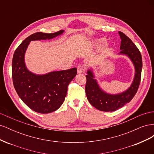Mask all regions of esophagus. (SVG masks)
Instances as JSON below:
<instances>
[{
    "label": "esophagus",
    "instance_id": "esophagus-1",
    "mask_svg": "<svg viewBox=\"0 0 154 154\" xmlns=\"http://www.w3.org/2000/svg\"><path fill=\"white\" fill-rule=\"evenodd\" d=\"M77 71L78 74H82V73H85V68L82 66H79L77 67Z\"/></svg>",
    "mask_w": 154,
    "mask_h": 154
}]
</instances>
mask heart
Wrapping results in <instances>:
<instances>
[{
    "label": "heart",
    "instance_id": "obj_1",
    "mask_svg": "<svg viewBox=\"0 0 154 154\" xmlns=\"http://www.w3.org/2000/svg\"><path fill=\"white\" fill-rule=\"evenodd\" d=\"M105 42V40L104 39H101V40H100L99 41H97V45H100V44H102V43H103Z\"/></svg>",
    "mask_w": 154,
    "mask_h": 154
}]
</instances>
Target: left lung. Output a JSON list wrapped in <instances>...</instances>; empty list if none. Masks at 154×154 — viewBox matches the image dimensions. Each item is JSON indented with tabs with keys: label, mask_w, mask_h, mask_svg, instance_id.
<instances>
[{
	"label": "left lung",
	"mask_w": 154,
	"mask_h": 154,
	"mask_svg": "<svg viewBox=\"0 0 154 154\" xmlns=\"http://www.w3.org/2000/svg\"><path fill=\"white\" fill-rule=\"evenodd\" d=\"M121 42V54H127L131 59L135 69L136 74L132 85L127 91L119 94L110 95L102 91L91 71H88L85 76L87 78L85 93L89 103L97 110L105 112H112L122 108L126 103H129L136 95L140 84L141 70L143 66L142 57L140 51L132 41L123 32L119 31Z\"/></svg>",
	"instance_id": "obj_1"
}]
</instances>
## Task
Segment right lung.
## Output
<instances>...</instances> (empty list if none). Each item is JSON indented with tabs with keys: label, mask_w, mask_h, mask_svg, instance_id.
<instances>
[{
	"label": "right lung",
	"mask_w": 154,
	"mask_h": 154,
	"mask_svg": "<svg viewBox=\"0 0 154 154\" xmlns=\"http://www.w3.org/2000/svg\"><path fill=\"white\" fill-rule=\"evenodd\" d=\"M63 30L45 33L37 32L26 38L16 49L12 60V78L14 87L23 102L36 112L48 114L58 109L66 96L67 87L76 76V67L54 71L45 75L29 72L24 63V54L30 41L51 39Z\"/></svg>",
	"instance_id": "add662e5"
}]
</instances>
